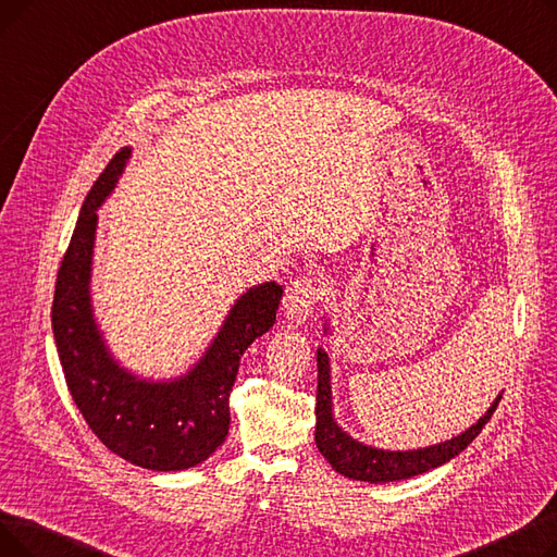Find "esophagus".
<instances>
[{
	"instance_id": "34e87169",
	"label": "esophagus",
	"mask_w": 557,
	"mask_h": 557,
	"mask_svg": "<svg viewBox=\"0 0 557 557\" xmlns=\"http://www.w3.org/2000/svg\"><path fill=\"white\" fill-rule=\"evenodd\" d=\"M323 286L315 284L309 277H300L286 286L284 296V313L286 318L294 320V323H305L311 315L318 300H323Z\"/></svg>"
}]
</instances>
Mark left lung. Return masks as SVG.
Listing matches in <instances>:
<instances>
[{
    "label": "left lung",
    "mask_w": 557,
    "mask_h": 557,
    "mask_svg": "<svg viewBox=\"0 0 557 557\" xmlns=\"http://www.w3.org/2000/svg\"><path fill=\"white\" fill-rule=\"evenodd\" d=\"M330 332V325L325 323V334ZM318 393H315V447L318 451L327 458V462L334 470L347 479L355 481H368V483H391V481H404L418 474H424L429 470H435L451 458H456L474 437L483 431V426L490 422L496 406L502 401V395L492 401V406L485 411L483 418H479L476 424L465 429L460 435L451 437V441L437 443L431 447L408 449V451H388L368 447L352 435L345 433L332 411V370H330V357L323 347H318Z\"/></svg>",
    "instance_id": "1"
}]
</instances>
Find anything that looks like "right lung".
<instances>
[{"label":"right lung","instance_id":"right-lung-1","mask_svg":"<svg viewBox=\"0 0 557 557\" xmlns=\"http://www.w3.org/2000/svg\"><path fill=\"white\" fill-rule=\"evenodd\" d=\"M131 149H122L87 194L55 277L51 327L74 404L99 441L153 472H181L208 460L230 429V391L255 338L275 323L282 286L263 282L232 305L196 366L169 382L139 379L116 363L95 320L90 277L97 210L116 185Z\"/></svg>","mask_w":557,"mask_h":557}]
</instances>
